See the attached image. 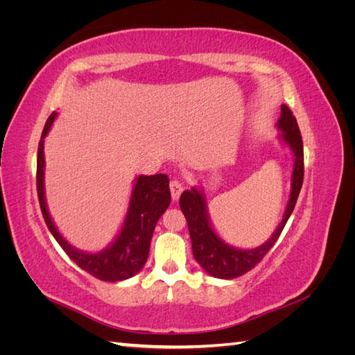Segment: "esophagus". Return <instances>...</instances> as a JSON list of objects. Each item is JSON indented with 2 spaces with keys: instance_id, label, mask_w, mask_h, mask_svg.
<instances>
[{
  "instance_id": "34e87169",
  "label": "esophagus",
  "mask_w": 355,
  "mask_h": 355,
  "mask_svg": "<svg viewBox=\"0 0 355 355\" xmlns=\"http://www.w3.org/2000/svg\"><path fill=\"white\" fill-rule=\"evenodd\" d=\"M182 191H184V184H182L180 180H171L170 182V192H171V197L173 200H178L182 194Z\"/></svg>"
}]
</instances>
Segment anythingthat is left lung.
Listing matches in <instances>:
<instances>
[{
    "instance_id": "obj_1",
    "label": "left lung",
    "mask_w": 355,
    "mask_h": 355,
    "mask_svg": "<svg viewBox=\"0 0 355 355\" xmlns=\"http://www.w3.org/2000/svg\"><path fill=\"white\" fill-rule=\"evenodd\" d=\"M277 128L282 130L280 139L290 148V151H292L295 157L292 189H290V198L287 201L282 223L278 225L271 239L265 241L262 245L256 247V249L245 250L227 244L214 232L211 227L206 206V197H204L202 189H187L180 196L179 204L188 222L192 253H194L196 261L201 265L202 270L209 272L211 277L231 280V278H237L247 271H250L271 250V247L280 237L290 214H292L295 209L304 182V144L296 118L293 116L292 111L288 110L287 105H282V115L277 123Z\"/></svg>"
}]
</instances>
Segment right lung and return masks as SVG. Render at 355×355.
<instances>
[{
    "instance_id": "obj_1",
    "label": "right lung",
    "mask_w": 355,
    "mask_h": 355,
    "mask_svg": "<svg viewBox=\"0 0 355 355\" xmlns=\"http://www.w3.org/2000/svg\"><path fill=\"white\" fill-rule=\"evenodd\" d=\"M56 112H53L44 125L38 144L37 157V192L40 200V207L42 211L47 228L53 237L60 244V247L71 259L77 263L81 270L89 272L102 282H123L136 275L145 265L149 245L155 230V225L170 204V189L167 175L154 176H139L135 179V187L132 191L130 204H128L127 214L120 234L111 245L98 253H87L78 250L71 245L62 234L58 231L55 222L46 204L44 194V137L47 136L50 127L55 121Z\"/></svg>"
}]
</instances>
